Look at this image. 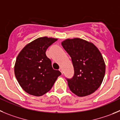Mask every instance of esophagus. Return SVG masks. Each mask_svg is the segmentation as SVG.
<instances>
[{
	"label": "esophagus",
	"mask_w": 120,
	"mask_h": 120,
	"mask_svg": "<svg viewBox=\"0 0 120 120\" xmlns=\"http://www.w3.org/2000/svg\"><path fill=\"white\" fill-rule=\"evenodd\" d=\"M59 71H60V72H61V74H63V71L62 68H60V69H59Z\"/></svg>",
	"instance_id": "1"
}]
</instances>
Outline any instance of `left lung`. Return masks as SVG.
I'll list each match as a JSON object with an SVG mask.
<instances>
[{"label":"left lung","mask_w":120,"mask_h":120,"mask_svg":"<svg viewBox=\"0 0 120 120\" xmlns=\"http://www.w3.org/2000/svg\"><path fill=\"white\" fill-rule=\"evenodd\" d=\"M63 47L72 59L74 75L68 79L71 91L79 97L91 94L98 89L104 78L106 66L96 46L81 38L66 39Z\"/></svg>","instance_id":"8db88e82"}]
</instances>
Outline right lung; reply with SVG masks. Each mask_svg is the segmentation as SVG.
I'll use <instances>...</instances> for the list:
<instances>
[{
	"instance_id": "add662e5",
	"label": "right lung",
	"mask_w": 120,
	"mask_h": 120,
	"mask_svg": "<svg viewBox=\"0 0 120 120\" xmlns=\"http://www.w3.org/2000/svg\"><path fill=\"white\" fill-rule=\"evenodd\" d=\"M57 38H39L27 44L18 54L14 66L15 77L26 93L41 96L49 91L61 73L53 69L46 50Z\"/></svg>"
}]
</instances>
